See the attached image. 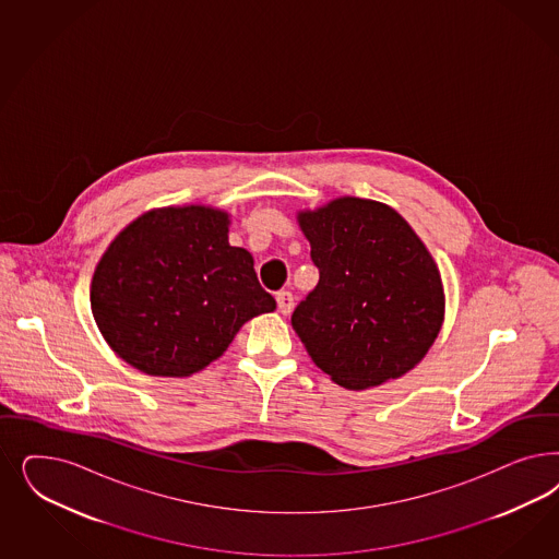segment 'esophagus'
I'll return each instance as SVG.
<instances>
[{"label": "esophagus", "instance_id": "34e87169", "mask_svg": "<svg viewBox=\"0 0 559 559\" xmlns=\"http://www.w3.org/2000/svg\"><path fill=\"white\" fill-rule=\"evenodd\" d=\"M275 300H277V308H280L282 314H289V312H292V308H294V296H292V292H286V289L277 292V294H275Z\"/></svg>", "mask_w": 559, "mask_h": 559}]
</instances>
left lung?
<instances>
[{
  "instance_id": "left-lung-1",
  "label": "left lung",
  "mask_w": 559,
  "mask_h": 559,
  "mask_svg": "<svg viewBox=\"0 0 559 559\" xmlns=\"http://www.w3.org/2000/svg\"><path fill=\"white\" fill-rule=\"evenodd\" d=\"M319 284L294 308L308 356L345 389L399 379L421 360L444 319L432 254L393 207L342 198L298 214Z\"/></svg>"
}]
</instances>
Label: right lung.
I'll list each match as a JSON object with an SVG mask.
<instances>
[{
    "label": "right lung",
    "instance_id": "right-lung-1",
    "mask_svg": "<svg viewBox=\"0 0 559 559\" xmlns=\"http://www.w3.org/2000/svg\"><path fill=\"white\" fill-rule=\"evenodd\" d=\"M228 214L163 207L131 222L92 277V314L108 345L152 377H189L238 329L275 310L251 252L228 245Z\"/></svg>",
    "mask_w": 559,
    "mask_h": 559
}]
</instances>
